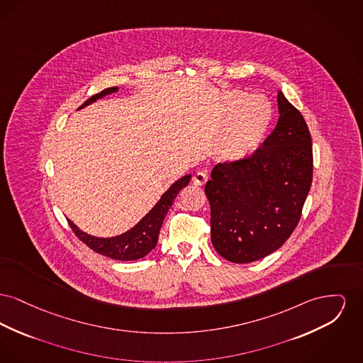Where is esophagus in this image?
<instances>
[{"label":"esophagus","mask_w":363,"mask_h":363,"mask_svg":"<svg viewBox=\"0 0 363 363\" xmlns=\"http://www.w3.org/2000/svg\"><path fill=\"white\" fill-rule=\"evenodd\" d=\"M192 181L194 185H197V186H201V185H204V184L208 181V175H207L206 172H203V171H200V172H196V174L193 175Z\"/></svg>","instance_id":"1"}]
</instances>
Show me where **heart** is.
Returning a JSON list of instances; mask_svg holds the SVG:
<instances>
[{"label":"heart","mask_w":363,"mask_h":363,"mask_svg":"<svg viewBox=\"0 0 363 363\" xmlns=\"http://www.w3.org/2000/svg\"><path fill=\"white\" fill-rule=\"evenodd\" d=\"M272 118L273 109L263 96L229 91L218 116L220 126L228 125L216 144V156L225 162H235L252 155L263 143Z\"/></svg>","instance_id":"heart-1"}]
</instances>
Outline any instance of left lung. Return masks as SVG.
Segmentation results:
<instances>
[{"label": "left lung", "instance_id": "8db88e82", "mask_svg": "<svg viewBox=\"0 0 363 363\" xmlns=\"http://www.w3.org/2000/svg\"><path fill=\"white\" fill-rule=\"evenodd\" d=\"M277 126L245 159L218 163L206 185L215 251L251 263L278 250L298 226L313 182V145L298 108L281 91Z\"/></svg>", "mask_w": 363, "mask_h": 363}]
</instances>
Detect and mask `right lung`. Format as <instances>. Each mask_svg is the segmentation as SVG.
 Masks as SVG:
<instances>
[{
    "instance_id": "right-lung-1",
    "label": "right lung",
    "mask_w": 363,
    "mask_h": 363,
    "mask_svg": "<svg viewBox=\"0 0 363 363\" xmlns=\"http://www.w3.org/2000/svg\"><path fill=\"white\" fill-rule=\"evenodd\" d=\"M116 90L118 87H107L100 93L87 99L82 104V107ZM189 179H191V175H185L181 179H178L175 184H172L170 189L160 197V200L156 203V206L150 210V213H147L131 230H128L125 235L112 237V238H97L81 232L69 220H68V225L71 226L74 235H77L90 250H93L100 255L108 256L116 260H135V259L144 257L156 247L157 238H159V230L162 228L164 216L172 206V201L177 197V194L189 184Z\"/></svg>"
}]
</instances>
